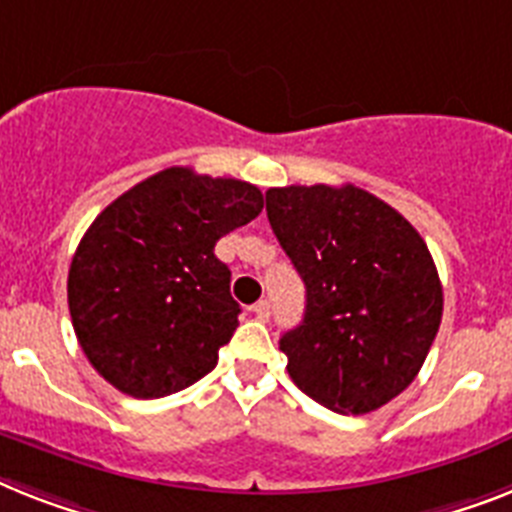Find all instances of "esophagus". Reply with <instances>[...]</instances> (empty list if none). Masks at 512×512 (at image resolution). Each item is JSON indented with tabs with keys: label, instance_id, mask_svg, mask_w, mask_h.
Listing matches in <instances>:
<instances>
[{
	"label": "esophagus",
	"instance_id": "1",
	"mask_svg": "<svg viewBox=\"0 0 512 512\" xmlns=\"http://www.w3.org/2000/svg\"><path fill=\"white\" fill-rule=\"evenodd\" d=\"M251 311H253V316H256V319H259V322H266V319H269V301L253 303Z\"/></svg>",
	"mask_w": 512,
	"mask_h": 512
}]
</instances>
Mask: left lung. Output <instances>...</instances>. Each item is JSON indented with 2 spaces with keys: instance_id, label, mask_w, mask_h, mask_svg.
Segmentation results:
<instances>
[{
  "instance_id": "obj_1",
  "label": "left lung",
  "mask_w": 512,
  "mask_h": 512,
  "mask_svg": "<svg viewBox=\"0 0 512 512\" xmlns=\"http://www.w3.org/2000/svg\"><path fill=\"white\" fill-rule=\"evenodd\" d=\"M266 217L306 285L287 374L335 413H371L416 379L442 322V282L416 227L356 185L266 190Z\"/></svg>"
}]
</instances>
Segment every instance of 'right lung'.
I'll use <instances>...</instances> for the list:
<instances>
[{
  "label": "right lung",
  "mask_w": 512,
  "mask_h": 512,
  "mask_svg": "<svg viewBox=\"0 0 512 512\" xmlns=\"http://www.w3.org/2000/svg\"><path fill=\"white\" fill-rule=\"evenodd\" d=\"M261 209L256 185L170 167L94 219L70 264L67 303L80 348L112 387L164 398L217 366L240 306L214 246Z\"/></svg>",
  "instance_id": "right-lung-1"
}]
</instances>
